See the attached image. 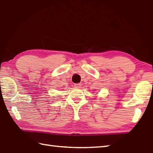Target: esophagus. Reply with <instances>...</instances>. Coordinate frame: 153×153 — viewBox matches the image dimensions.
<instances>
[{
    "label": "esophagus",
    "instance_id": "1",
    "mask_svg": "<svg viewBox=\"0 0 153 153\" xmlns=\"http://www.w3.org/2000/svg\"><path fill=\"white\" fill-rule=\"evenodd\" d=\"M81 84H79V83H76V84H74V87H75V88H80L81 87Z\"/></svg>",
    "mask_w": 153,
    "mask_h": 153
}]
</instances>
